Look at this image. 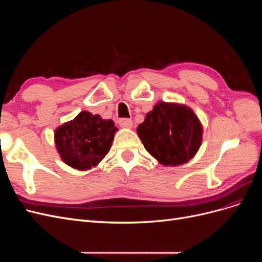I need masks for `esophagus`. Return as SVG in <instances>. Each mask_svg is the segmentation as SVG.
<instances>
[{
	"mask_svg": "<svg viewBox=\"0 0 262 262\" xmlns=\"http://www.w3.org/2000/svg\"><path fill=\"white\" fill-rule=\"evenodd\" d=\"M118 122H119V124H120L121 128H124V129H131L133 125V122L131 119H126V118L119 119Z\"/></svg>",
	"mask_w": 262,
	"mask_h": 262,
	"instance_id": "34e87169",
	"label": "esophagus"
}]
</instances>
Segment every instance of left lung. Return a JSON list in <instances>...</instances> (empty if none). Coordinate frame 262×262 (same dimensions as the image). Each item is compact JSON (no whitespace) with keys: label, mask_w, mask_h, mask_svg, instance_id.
<instances>
[{"label":"left lung","mask_w":262,"mask_h":262,"mask_svg":"<svg viewBox=\"0 0 262 262\" xmlns=\"http://www.w3.org/2000/svg\"><path fill=\"white\" fill-rule=\"evenodd\" d=\"M138 136L147 152L164 166L189 162L202 143L203 129L193 110L160 101L139 124Z\"/></svg>","instance_id":"obj_1"}]
</instances>
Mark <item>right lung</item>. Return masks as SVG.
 I'll use <instances>...</instances> for the list:
<instances>
[{"mask_svg": "<svg viewBox=\"0 0 262 262\" xmlns=\"http://www.w3.org/2000/svg\"><path fill=\"white\" fill-rule=\"evenodd\" d=\"M118 129L113 120L81 112L73 120L54 131V142L61 160L77 170L98 165L112 147Z\"/></svg>", "mask_w": 262, "mask_h": 262, "instance_id": "1", "label": "right lung"}]
</instances>
